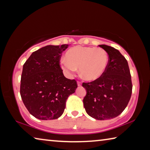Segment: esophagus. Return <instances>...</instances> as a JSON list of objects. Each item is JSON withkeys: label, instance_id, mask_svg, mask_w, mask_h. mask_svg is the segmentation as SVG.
<instances>
[{"label": "esophagus", "instance_id": "obj_1", "mask_svg": "<svg viewBox=\"0 0 150 150\" xmlns=\"http://www.w3.org/2000/svg\"><path fill=\"white\" fill-rule=\"evenodd\" d=\"M81 85H82V83L80 82V81H77V85L79 86V87H80V86H81Z\"/></svg>", "mask_w": 150, "mask_h": 150}]
</instances>
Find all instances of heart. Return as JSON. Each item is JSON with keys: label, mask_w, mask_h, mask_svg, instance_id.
<instances>
[{"label": "heart", "mask_w": 150, "mask_h": 150, "mask_svg": "<svg viewBox=\"0 0 150 150\" xmlns=\"http://www.w3.org/2000/svg\"><path fill=\"white\" fill-rule=\"evenodd\" d=\"M109 62L105 50L94 47H73L61 60V67L66 74L71 76L79 67L81 75L87 81L98 79L105 72Z\"/></svg>", "instance_id": "heart-1"}]
</instances>
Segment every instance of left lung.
<instances>
[{
    "label": "left lung",
    "instance_id": "1",
    "mask_svg": "<svg viewBox=\"0 0 150 150\" xmlns=\"http://www.w3.org/2000/svg\"><path fill=\"white\" fill-rule=\"evenodd\" d=\"M108 55L105 72L98 79L83 83L87 91L83 104L87 113L96 120L116 117L128 105L132 91L131 75L126 58L118 50L99 45Z\"/></svg>",
    "mask_w": 150,
    "mask_h": 150
}]
</instances>
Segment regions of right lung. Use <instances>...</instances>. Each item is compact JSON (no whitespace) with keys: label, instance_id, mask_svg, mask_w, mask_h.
Wrapping results in <instances>:
<instances>
[{"label":"right lung","instance_id":"1","mask_svg":"<svg viewBox=\"0 0 150 150\" xmlns=\"http://www.w3.org/2000/svg\"><path fill=\"white\" fill-rule=\"evenodd\" d=\"M67 47H43L33 52L23 65L20 95L29 112L40 120L60 117L67 98L77 88L76 81L66 78L59 65L61 54Z\"/></svg>","mask_w":150,"mask_h":150}]
</instances>
